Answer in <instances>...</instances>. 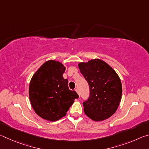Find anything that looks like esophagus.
Segmentation results:
<instances>
[{"mask_svg":"<svg viewBox=\"0 0 149 149\" xmlns=\"http://www.w3.org/2000/svg\"><path fill=\"white\" fill-rule=\"evenodd\" d=\"M75 91H76L77 93V94L78 95H79V97H80V93H79V90H78L77 89H75Z\"/></svg>","mask_w":149,"mask_h":149,"instance_id":"esophagus-1","label":"esophagus"}]
</instances>
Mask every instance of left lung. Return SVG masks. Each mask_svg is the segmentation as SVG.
Listing matches in <instances>:
<instances>
[{
  "label": "left lung",
  "mask_w": 149,
  "mask_h": 149,
  "mask_svg": "<svg viewBox=\"0 0 149 149\" xmlns=\"http://www.w3.org/2000/svg\"><path fill=\"white\" fill-rule=\"evenodd\" d=\"M78 66L89 85V97L83 103L85 114L97 122L107 120L116 112L122 99L119 76L107 63L98 58L80 62Z\"/></svg>",
  "instance_id": "left-lung-1"
}]
</instances>
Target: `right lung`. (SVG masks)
Segmentation results:
<instances>
[{"label": "right lung", "instance_id": "right-lung-1", "mask_svg": "<svg viewBox=\"0 0 149 149\" xmlns=\"http://www.w3.org/2000/svg\"><path fill=\"white\" fill-rule=\"evenodd\" d=\"M65 68L61 62L50 60L33 75L29 97L36 114L45 120L55 122L64 117L79 96L68 88L63 77Z\"/></svg>", "mask_w": 149, "mask_h": 149}]
</instances>
